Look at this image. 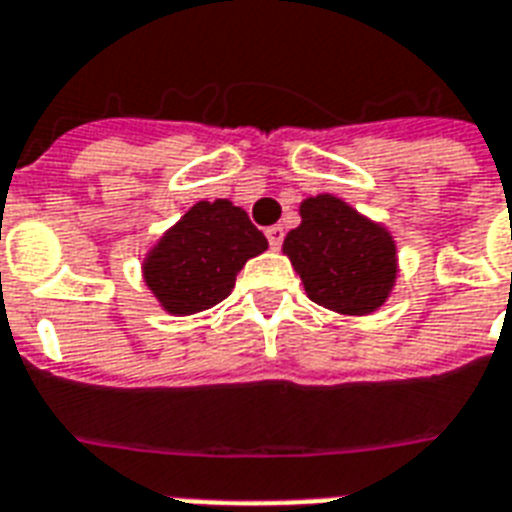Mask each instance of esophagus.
<instances>
[{"label":"esophagus","instance_id":"1","mask_svg":"<svg viewBox=\"0 0 512 512\" xmlns=\"http://www.w3.org/2000/svg\"><path fill=\"white\" fill-rule=\"evenodd\" d=\"M265 236H268V244H271V249H279L281 241H284V228H281V225H271V228L265 231Z\"/></svg>","mask_w":512,"mask_h":512}]
</instances>
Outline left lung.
Wrapping results in <instances>:
<instances>
[{"label":"left lung","instance_id":"left-lung-1","mask_svg":"<svg viewBox=\"0 0 512 512\" xmlns=\"http://www.w3.org/2000/svg\"><path fill=\"white\" fill-rule=\"evenodd\" d=\"M281 252L313 303L340 316H369L388 303L398 279L393 233L348 201L319 193L300 201V225Z\"/></svg>","mask_w":512,"mask_h":512}]
</instances>
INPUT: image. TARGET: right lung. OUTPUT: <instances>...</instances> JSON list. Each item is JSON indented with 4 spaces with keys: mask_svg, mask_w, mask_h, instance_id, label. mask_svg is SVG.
Here are the masks:
<instances>
[{
    "mask_svg": "<svg viewBox=\"0 0 512 512\" xmlns=\"http://www.w3.org/2000/svg\"><path fill=\"white\" fill-rule=\"evenodd\" d=\"M268 239L228 199L196 201L143 257V281L170 316H191L223 303L236 273L263 255Z\"/></svg>",
    "mask_w": 512,
    "mask_h": 512,
    "instance_id": "add662e5",
    "label": "right lung"
}]
</instances>
